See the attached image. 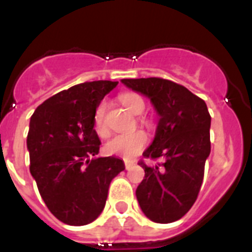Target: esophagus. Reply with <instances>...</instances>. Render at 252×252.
Listing matches in <instances>:
<instances>
[{"mask_svg":"<svg viewBox=\"0 0 252 252\" xmlns=\"http://www.w3.org/2000/svg\"><path fill=\"white\" fill-rule=\"evenodd\" d=\"M133 164L132 162H128V161H125V168H126V170H131V169L133 168Z\"/></svg>","mask_w":252,"mask_h":252,"instance_id":"obj_1","label":"esophagus"}]
</instances>
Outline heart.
Masks as SVG:
<instances>
[{"label": "heart", "mask_w": 252, "mask_h": 252, "mask_svg": "<svg viewBox=\"0 0 252 252\" xmlns=\"http://www.w3.org/2000/svg\"><path fill=\"white\" fill-rule=\"evenodd\" d=\"M120 101L127 108L130 112L135 115H140L145 110V101L141 95L133 92L122 93L120 95ZM108 103L107 101H101L98 106L95 107L94 115H93V126L97 135L104 137L108 133V126L106 122V113ZM140 122L142 125H150V120L148 117H140ZM148 142V136L142 131H133L130 133H120L111 137L108 141L104 144V151L108 155H116L121 157L125 160H131L137 157L145 148Z\"/></svg>", "instance_id": "heart-1"}]
</instances>
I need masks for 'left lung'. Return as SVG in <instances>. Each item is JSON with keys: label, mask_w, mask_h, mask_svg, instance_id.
<instances>
[{"label": "left lung", "mask_w": 252, "mask_h": 252, "mask_svg": "<svg viewBox=\"0 0 252 252\" xmlns=\"http://www.w3.org/2000/svg\"><path fill=\"white\" fill-rule=\"evenodd\" d=\"M122 83L148 95L160 116L155 139L142 157L162 161L155 166L139 161L145 178L136 189L137 201L151 221H178L197 201L211 153L206 102L182 84L162 78L122 79Z\"/></svg>", "instance_id": "8db88e82"}]
</instances>
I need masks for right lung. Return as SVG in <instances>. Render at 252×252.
Here are the masks:
<instances>
[{"instance_id":"1","label":"right lung","mask_w":252,"mask_h":252,"mask_svg":"<svg viewBox=\"0 0 252 252\" xmlns=\"http://www.w3.org/2000/svg\"><path fill=\"white\" fill-rule=\"evenodd\" d=\"M119 82L73 86L46 99L31 116L30 173L46 207L63 223L84 226L101 215L108 188L125 170L121 159L97 158L95 107Z\"/></svg>"}]
</instances>
